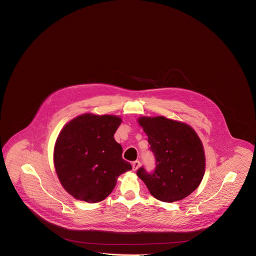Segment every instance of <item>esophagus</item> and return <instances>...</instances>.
Listing matches in <instances>:
<instances>
[{"instance_id":"obj_1","label":"esophagus","mask_w":256,"mask_h":256,"mask_svg":"<svg viewBox=\"0 0 256 256\" xmlns=\"http://www.w3.org/2000/svg\"><path fill=\"white\" fill-rule=\"evenodd\" d=\"M140 162L138 160L134 162H132V170H136L140 168Z\"/></svg>"}]
</instances>
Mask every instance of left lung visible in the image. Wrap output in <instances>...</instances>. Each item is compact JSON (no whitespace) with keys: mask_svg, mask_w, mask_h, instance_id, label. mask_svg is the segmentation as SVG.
Masks as SVG:
<instances>
[{"mask_svg":"<svg viewBox=\"0 0 256 256\" xmlns=\"http://www.w3.org/2000/svg\"><path fill=\"white\" fill-rule=\"evenodd\" d=\"M138 122L156 160L152 174L140 168L138 176L160 202H174L188 196L198 188L206 172L204 150L196 130L162 116H140Z\"/></svg>","mask_w":256,"mask_h":256,"instance_id":"1","label":"left lung"}]
</instances>
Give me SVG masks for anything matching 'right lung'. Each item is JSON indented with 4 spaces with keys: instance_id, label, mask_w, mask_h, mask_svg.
Returning <instances> with one entry per match:
<instances>
[{
    "instance_id": "add662e5",
    "label": "right lung",
    "mask_w": 256,
    "mask_h": 256,
    "mask_svg": "<svg viewBox=\"0 0 256 256\" xmlns=\"http://www.w3.org/2000/svg\"><path fill=\"white\" fill-rule=\"evenodd\" d=\"M120 124L118 116L84 114L60 130L54 148V168L62 188L74 198L88 204L104 200L118 178L132 170L114 138Z\"/></svg>"
}]
</instances>
